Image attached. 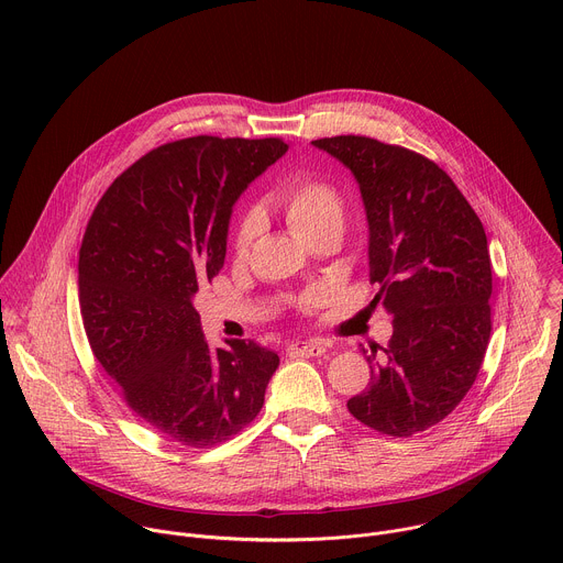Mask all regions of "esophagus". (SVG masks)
Instances as JSON below:
<instances>
[{"mask_svg":"<svg viewBox=\"0 0 563 563\" xmlns=\"http://www.w3.org/2000/svg\"><path fill=\"white\" fill-rule=\"evenodd\" d=\"M328 345L323 341H296L287 347L289 356H323Z\"/></svg>","mask_w":563,"mask_h":563,"instance_id":"obj_1","label":"esophagus"}]
</instances>
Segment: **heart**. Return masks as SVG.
Instances as JSON below:
<instances>
[{
	"label": "heart",
	"mask_w": 563,
	"mask_h": 563,
	"mask_svg": "<svg viewBox=\"0 0 563 563\" xmlns=\"http://www.w3.org/2000/svg\"><path fill=\"white\" fill-rule=\"evenodd\" d=\"M276 198L289 227L305 243L309 238L325 231L341 233L345 222V200L334 185L309 176H294L280 185ZM258 229L261 216L256 211H250L243 222H240L235 235V250L240 254L250 250Z\"/></svg>",
	"instance_id": "1"
}]
</instances>
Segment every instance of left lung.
Returning a JSON list of instances; mask_svg holds the SVG:
<instances>
[{
    "label": "left lung",
    "mask_w": 563,
    "mask_h": 563,
    "mask_svg": "<svg viewBox=\"0 0 563 563\" xmlns=\"http://www.w3.org/2000/svg\"><path fill=\"white\" fill-rule=\"evenodd\" d=\"M347 167L367 218L369 280L391 316L372 378L347 400L367 428L412 437L443 421L472 387L490 341L488 238L432 159L365 135L311 142ZM365 352V350H363Z\"/></svg>",
    "instance_id": "obj_1"
}]
</instances>
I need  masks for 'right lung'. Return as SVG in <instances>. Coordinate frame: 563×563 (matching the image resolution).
I'll return each instance as SVG.
<instances>
[{
    "instance_id": "obj_1",
    "label": "right lung",
    "mask_w": 563,
    "mask_h": 563,
    "mask_svg": "<svg viewBox=\"0 0 563 563\" xmlns=\"http://www.w3.org/2000/svg\"><path fill=\"white\" fill-rule=\"evenodd\" d=\"M289 144L198 135L142 155L98 202L79 250V311L126 406L169 441L207 448L256 419L278 354L209 347L198 285L224 265L233 205Z\"/></svg>"
}]
</instances>
